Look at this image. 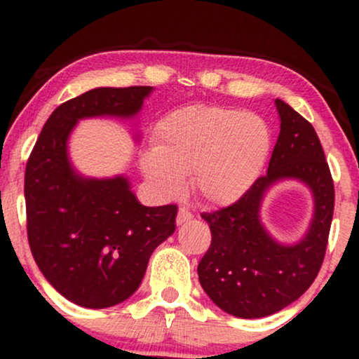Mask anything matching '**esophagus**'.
Listing matches in <instances>:
<instances>
[{
  "instance_id": "1",
  "label": "esophagus",
  "mask_w": 359,
  "mask_h": 359,
  "mask_svg": "<svg viewBox=\"0 0 359 359\" xmlns=\"http://www.w3.org/2000/svg\"><path fill=\"white\" fill-rule=\"evenodd\" d=\"M192 214L187 208H179V212H177V224H184V222L191 221Z\"/></svg>"
}]
</instances>
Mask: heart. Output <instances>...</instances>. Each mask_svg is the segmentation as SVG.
Here are the masks:
<instances>
[{"label":"heart","mask_w":359,"mask_h":359,"mask_svg":"<svg viewBox=\"0 0 359 359\" xmlns=\"http://www.w3.org/2000/svg\"><path fill=\"white\" fill-rule=\"evenodd\" d=\"M271 148L266 121L253 113L194 104L170 111L155 126V148L140 168L162 199L179 197L185 175L208 204L238 201L262 174Z\"/></svg>","instance_id":"1"}]
</instances>
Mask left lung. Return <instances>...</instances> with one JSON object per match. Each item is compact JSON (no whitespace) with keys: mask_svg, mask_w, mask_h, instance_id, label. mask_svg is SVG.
Segmentation results:
<instances>
[{"mask_svg":"<svg viewBox=\"0 0 359 359\" xmlns=\"http://www.w3.org/2000/svg\"><path fill=\"white\" fill-rule=\"evenodd\" d=\"M275 106L280 133L266 175L234 204L201 214L211 228V246L197 266L199 282L217 307L241 319L275 314L312 285L334 212V182L314 126L282 100ZM283 178L300 180L315 197L311 228L295 245L275 242L259 221L266 191Z\"/></svg>","mask_w":359,"mask_h":359,"instance_id":"8db88e82","label":"left lung"}]
</instances>
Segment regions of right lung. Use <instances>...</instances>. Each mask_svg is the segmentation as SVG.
<instances>
[{"label":"right lung","instance_id":"right-lung-1","mask_svg":"<svg viewBox=\"0 0 359 359\" xmlns=\"http://www.w3.org/2000/svg\"><path fill=\"white\" fill-rule=\"evenodd\" d=\"M150 93V86L97 88L65 101L47 119L27 162L32 255L50 285L77 306L104 309L131 297L154 250L175 231V204L142 205L126 177L86 179L67 156L79 119L133 118Z\"/></svg>","mask_w":359,"mask_h":359}]
</instances>
